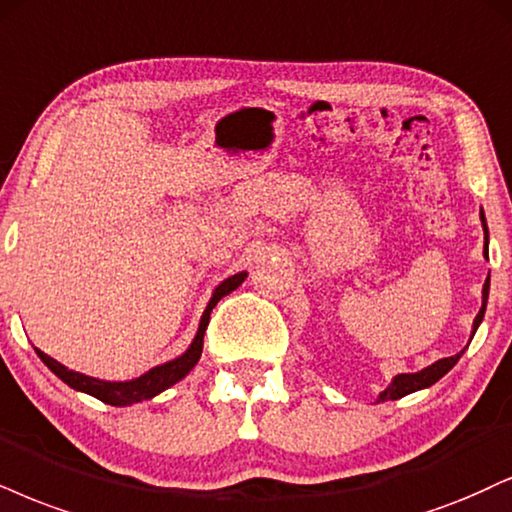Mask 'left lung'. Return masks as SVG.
I'll use <instances>...</instances> for the list:
<instances>
[{"label": "left lung", "instance_id": "left-lung-1", "mask_svg": "<svg viewBox=\"0 0 512 512\" xmlns=\"http://www.w3.org/2000/svg\"><path fill=\"white\" fill-rule=\"evenodd\" d=\"M479 220H482V227H484V258L489 261V230H487V218H484V211H479ZM487 299H489V277L484 280V287H482V308H479L475 323H472V334H470V342L472 337H475L479 323H482L484 318V311H487ZM468 349V346H465ZM465 349L456 353V356H449V358H439V361H434L432 365H427V368H422L418 372H401V375H396L391 384L384 391H380V396H377V403L382 401H396L401 399V396L406 394H413V391H420V389H427L432 387L434 382H439L441 377L449 372L453 365L460 361V356H463Z\"/></svg>", "mask_w": 512, "mask_h": 512}]
</instances>
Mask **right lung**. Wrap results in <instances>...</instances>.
Returning <instances> with one entry per match:
<instances>
[{
	"instance_id": "add662e5",
	"label": "right lung",
	"mask_w": 512,
	"mask_h": 512,
	"mask_svg": "<svg viewBox=\"0 0 512 512\" xmlns=\"http://www.w3.org/2000/svg\"><path fill=\"white\" fill-rule=\"evenodd\" d=\"M244 280H246V270H242V273H237V275H230L227 280L220 282V285L213 289L211 299H208L206 311L199 320V330H197V334H194L192 344L187 346V351L182 353V356L173 358V361H166V363L156 365V368L147 370L144 375L135 377V380H125V382L99 380V377H90V375H82V372L68 370L66 365L54 361L52 356H47V353L40 349H35V351H37V356H40V361L47 365V368L52 370L61 382H66L68 387L75 391H82V394H90V396H94V399L109 403V406L123 408V406H132V403L149 401V399H154L156 394H161V391L173 387L175 382H180L182 377L189 375V370L199 363L201 349H204V332L208 327V320H211V311L216 308V304L223 299V296L235 292V289L242 285Z\"/></svg>"
}]
</instances>
